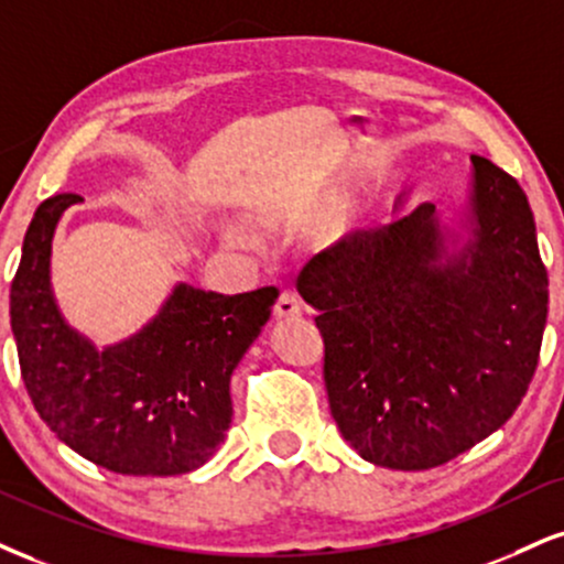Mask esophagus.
I'll return each mask as SVG.
<instances>
[{"label": "esophagus", "instance_id": "34e87169", "mask_svg": "<svg viewBox=\"0 0 564 564\" xmlns=\"http://www.w3.org/2000/svg\"><path fill=\"white\" fill-rule=\"evenodd\" d=\"M273 312H275L278 321H294V317L302 315V302H300V296L291 294V291H283V294L278 296Z\"/></svg>", "mask_w": 564, "mask_h": 564}]
</instances>
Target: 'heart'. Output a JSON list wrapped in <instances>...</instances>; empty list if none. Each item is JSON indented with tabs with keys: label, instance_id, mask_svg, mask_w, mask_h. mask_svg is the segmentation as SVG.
I'll use <instances>...</instances> for the list:
<instances>
[{
	"label": "heart",
	"instance_id": "b5f03b06",
	"mask_svg": "<svg viewBox=\"0 0 564 564\" xmlns=\"http://www.w3.org/2000/svg\"><path fill=\"white\" fill-rule=\"evenodd\" d=\"M226 239H228V241H234V243H241V241H247V239H243V234H241V230H236V228H228V230H226Z\"/></svg>",
	"mask_w": 564,
	"mask_h": 564
}]
</instances>
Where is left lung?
Instances as JSON below:
<instances>
[{"label": "left lung", "instance_id": "8db88e82", "mask_svg": "<svg viewBox=\"0 0 564 564\" xmlns=\"http://www.w3.org/2000/svg\"><path fill=\"white\" fill-rule=\"evenodd\" d=\"M296 291L317 310L330 415L372 465L449 463L512 417L539 365L549 278L531 205L476 154L463 205L351 230Z\"/></svg>", "mask_w": 564, "mask_h": 564}]
</instances>
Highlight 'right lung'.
Masks as SVG:
<instances>
[{
  "instance_id": "1",
  "label": "right lung",
  "mask_w": 564,
  "mask_h": 564,
  "mask_svg": "<svg viewBox=\"0 0 564 564\" xmlns=\"http://www.w3.org/2000/svg\"><path fill=\"white\" fill-rule=\"evenodd\" d=\"M76 194L39 205L10 286L20 376L39 417L88 463L120 476H181L220 449L230 376L260 336L278 289L217 294L175 283L158 315L97 347L59 312L52 241Z\"/></svg>"
}]
</instances>
